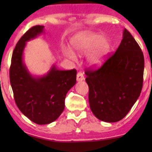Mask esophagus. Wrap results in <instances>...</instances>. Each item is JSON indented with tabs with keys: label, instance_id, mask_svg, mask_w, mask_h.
<instances>
[{
	"label": "esophagus",
	"instance_id": "esophagus-1",
	"mask_svg": "<svg viewBox=\"0 0 152 152\" xmlns=\"http://www.w3.org/2000/svg\"><path fill=\"white\" fill-rule=\"evenodd\" d=\"M84 80V75H83L82 72H77V81H82Z\"/></svg>",
	"mask_w": 152,
	"mask_h": 152
}]
</instances>
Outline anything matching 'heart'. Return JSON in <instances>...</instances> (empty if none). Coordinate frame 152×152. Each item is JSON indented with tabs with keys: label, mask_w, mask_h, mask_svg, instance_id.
<instances>
[{
	"label": "heart",
	"mask_w": 152,
	"mask_h": 152,
	"mask_svg": "<svg viewBox=\"0 0 152 152\" xmlns=\"http://www.w3.org/2000/svg\"><path fill=\"white\" fill-rule=\"evenodd\" d=\"M71 45L79 54L89 53L88 61L92 66H99L107 57L110 48L109 41L98 33L85 32L77 35L71 41ZM64 54L69 59L76 60V55L70 50H65Z\"/></svg>",
	"instance_id": "1"
}]
</instances>
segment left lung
<instances>
[{"mask_svg": "<svg viewBox=\"0 0 152 152\" xmlns=\"http://www.w3.org/2000/svg\"><path fill=\"white\" fill-rule=\"evenodd\" d=\"M144 55L124 28L116 51L98 69H86L91 111L102 121L115 122L126 115L140 96L143 84Z\"/></svg>", "mask_w": 152, "mask_h": 152, "instance_id": "1", "label": "left lung"}]
</instances>
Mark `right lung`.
I'll return each mask as SVG.
<instances>
[{
  "label": "right lung",
  "instance_id": "1",
  "mask_svg": "<svg viewBox=\"0 0 152 152\" xmlns=\"http://www.w3.org/2000/svg\"><path fill=\"white\" fill-rule=\"evenodd\" d=\"M44 26H35L19 39L14 48L10 68V80L15 102L31 121L47 124L57 119L65 108L68 91L75 84L77 70H57L53 66L47 75L34 77L23 61L27 41L43 32Z\"/></svg>",
  "mask_w": 152,
  "mask_h": 152
}]
</instances>
